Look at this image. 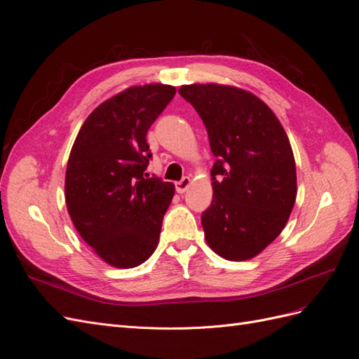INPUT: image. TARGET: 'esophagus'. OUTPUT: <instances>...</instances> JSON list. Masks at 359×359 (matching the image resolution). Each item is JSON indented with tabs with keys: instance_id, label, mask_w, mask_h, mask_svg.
Segmentation results:
<instances>
[{
	"instance_id": "1",
	"label": "esophagus",
	"mask_w": 359,
	"mask_h": 359,
	"mask_svg": "<svg viewBox=\"0 0 359 359\" xmlns=\"http://www.w3.org/2000/svg\"><path fill=\"white\" fill-rule=\"evenodd\" d=\"M190 184H191V180H190L189 177H184L181 181L175 182V189H177V191H178L180 194H182V193H186V191L189 190Z\"/></svg>"
}]
</instances>
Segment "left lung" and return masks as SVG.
<instances>
[{
    "label": "left lung",
    "mask_w": 359,
    "mask_h": 359,
    "mask_svg": "<svg viewBox=\"0 0 359 359\" xmlns=\"http://www.w3.org/2000/svg\"><path fill=\"white\" fill-rule=\"evenodd\" d=\"M206 127L215 163L205 240L223 259H253L285 229L297 199L295 157L276 114L245 90L182 85Z\"/></svg>",
    "instance_id": "obj_1"
}]
</instances>
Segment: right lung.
Listing matches in <instances>:
<instances>
[{
  "label": "right lung",
  "mask_w": 359,
  "mask_h": 359,
  "mask_svg": "<svg viewBox=\"0 0 359 359\" xmlns=\"http://www.w3.org/2000/svg\"><path fill=\"white\" fill-rule=\"evenodd\" d=\"M175 93L163 83L130 86L97 106L74 139L67 211L82 240L111 266H139L157 248L175 186L144 178L151 158L145 137Z\"/></svg>",
  "instance_id": "right-lung-1"
}]
</instances>
